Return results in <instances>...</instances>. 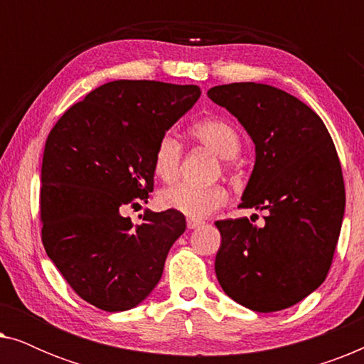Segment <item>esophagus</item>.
<instances>
[{
  "mask_svg": "<svg viewBox=\"0 0 364 364\" xmlns=\"http://www.w3.org/2000/svg\"><path fill=\"white\" fill-rule=\"evenodd\" d=\"M202 220H197V218H187V228L188 230H193V228L200 227L202 225Z\"/></svg>",
  "mask_w": 364,
  "mask_h": 364,
  "instance_id": "obj_1",
  "label": "esophagus"
}]
</instances>
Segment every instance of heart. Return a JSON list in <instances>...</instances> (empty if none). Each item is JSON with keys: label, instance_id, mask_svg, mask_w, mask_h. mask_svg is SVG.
<instances>
[{"label": "heart", "instance_id": "obj_1", "mask_svg": "<svg viewBox=\"0 0 364 364\" xmlns=\"http://www.w3.org/2000/svg\"><path fill=\"white\" fill-rule=\"evenodd\" d=\"M192 136L203 146L223 159H233L240 151V136L237 129L222 119H203L191 127ZM182 159V147L171 134H164L154 149V172L162 181L172 182L178 176ZM164 208L178 212L191 218L210 215L227 203V192L220 186H192L176 183L164 188L159 196Z\"/></svg>", "mask_w": 364, "mask_h": 364}]
</instances>
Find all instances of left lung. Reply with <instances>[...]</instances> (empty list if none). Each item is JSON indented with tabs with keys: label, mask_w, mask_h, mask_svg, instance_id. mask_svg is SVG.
<instances>
[{
	"label": "left lung",
	"mask_w": 364,
	"mask_h": 364,
	"mask_svg": "<svg viewBox=\"0 0 364 364\" xmlns=\"http://www.w3.org/2000/svg\"><path fill=\"white\" fill-rule=\"evenodd\" d=\"M207 96L255 142V167L238 207L268 212L262 228L247 217L215 222L218 283L253 311L285 310L330 272L345 213L340 157L320 116L282 89L232 82Z\"/></svg>",
	"instance_id": "left-lung-1"
}]
</instances>
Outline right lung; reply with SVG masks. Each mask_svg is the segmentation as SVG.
Masks as SVG:
<instances>
[{"mask_svg":"<svg viewBox=\"0 0 364 364\" xmlns=\"http://www.w3.org/2000/svg\"><path fill=\"white\" fill-rule=\"evenodd\" d=\"M198 86L106 82L73 104L44 146L41 240L69 287L99 310L136 306L162 277L186 217L146 210L122 217L154 191V149L197 99Z\"/></svg>","mask_w":364,"mask_h":364,"instance_id":"add662e5","label":"right lung"}]
</instances>
